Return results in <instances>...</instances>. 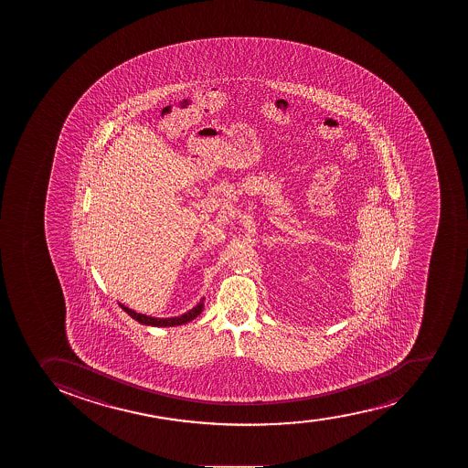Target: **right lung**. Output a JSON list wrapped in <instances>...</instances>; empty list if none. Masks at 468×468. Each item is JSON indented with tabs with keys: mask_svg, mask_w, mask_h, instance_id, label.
<instances>
[{
	"mask_svg": "<svg viewBox=\"0 0 468 468\" xmlns=\"http://www.w3.org/2000/svg\"><path fill=\"white\" fill-rule=\"evenodd\" d=\"M121 305L122 310L128 313L133 319L137 320L139 324H148V326H178V324H185L190 320H194L195 317H198L204 310V297L192 310L187 311L185 314L178 315V317H166V319H160V317H151V315L140 314L135 313L134 310H131L128 306Z\"/></svg>",
	"mask_w": 468,
	"mask_h": 468,
	"instance_id": "add662e5",
	"label": "right lung"
}]
</instances>
